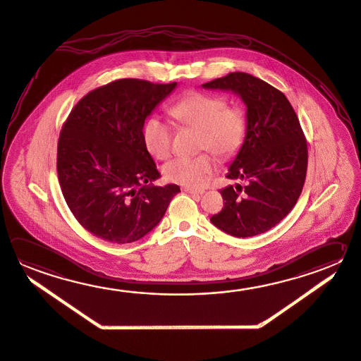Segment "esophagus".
<instances>
[{
  "label": "esophagus",
  "mask_w": 361,
  "mask_h": 361,
  "mask_svg": "<svg viewBox=\"0 0 361 361\" xmlns=\"http://www.w3.org/2000/svg\"><path fill=\"white\" fill-rule=\"evenodd\" d=\"M184 192L185 193H190V195H197V196H200V195H202L204 193V190H193V188H188V187H185L183 188Z\"/></svg>",
  "instance_id": "obj_1"
}]
</instances>
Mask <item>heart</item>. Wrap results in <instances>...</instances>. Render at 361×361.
I'll return each instance as SVG.
<instances>
[{
    "mask_svg": "<svg viewBox=\"0 0 361 361\" xmlns=\"http://www.w3.org/2000/svg\"><path fill=\"white\" fill-rule=\"evenodd\" d=\"M180 125L201 133L200 150H209L216 157H233L242 147L247 118L239 106H229L223 97L206 92H192L169 109ZM173 132L169 125L152 117L144 127L145 146L151 155L164 160L171 155ZM216 164L210 154L195 157H177L164 166V177L173 183L198 188L207 183Z\"/></svg>",
    "mask_w": 361,
    "mask_h": 361,
    "instance_id": "1",
    "label": "heart"
}]
</instances>
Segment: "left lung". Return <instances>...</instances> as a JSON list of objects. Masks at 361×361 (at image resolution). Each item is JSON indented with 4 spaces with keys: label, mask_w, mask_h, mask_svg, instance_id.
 I'll use <instances>...</instances> for the list:
<instances>
[{
    "label": "left lung",
    "mask_w": 361,
    "mask_h": 361,
    "mask_svg": "<svg viewBox=\"0 0 361 361\" xmlns=\"http://www.w3.org/2000/svg\"><path fill=\"white\" fill-rule=\"evenodd\" d=\"M204 89L239 95L247 106V132L226 178L245 185L220 190L225 204L211 216L216 228L236 238L272 229L295 206L307 176L308 149L288 98L250 73H231Z\"/></svg>",
    "instance_id": "obj_1"
}]
</instances>
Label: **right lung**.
I'll return each mask as SVG.
<instances>
[{
  "label": "right lung",
  "instance_id": "add662e5",
  "mask_svg": "<svg viewBox=\"0 0 361 361\" xmlns=\"http://www.w3.org/2000/svg\"><path fill=\"white\" fill-rule=\"evenodd\" d=\"M177 87L121 79L86 94L59 133L57 173L67 206L87 231L116 244L136 242L160 223L177 184L157 187L145 146V119Z\"/></svg>",
  "mask_w": 361,
  "mask_h": 361
}]
</instances>
